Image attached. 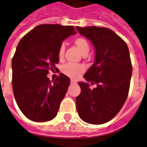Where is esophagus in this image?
<instances>
[{
	"mask_svg": "<svg viewBox=\"0 0 147 147\" xmlns=\"http://www.w3.org/2000/svg\"><path fill=\"white\" fill-rule=\"evenodd\" d=\"M71 84H76V80H71Z\"/></svg>",
	"mask_w": 147,
	"mask_h": 147,
	"instance_id": "obj_1",
	"label": "esophagus"
}]
</instances>
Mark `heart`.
Masks as SVG:
<instances>
[{"label": "heart", "instance_id": "obj_1", "mask_svg": "<svg viewBox=\"0 0 147 147\" xmlns=\"http://www.w3.org/2000/svg\"><path fill=\"white\" fill-rule=\"evenodd\" d=\"M75 45L77 47L79 51L82 53V55L88 53L89 51V43L85 38H77L75 39ZM64 51H65V47L64 45H61L58 51V55L59 59H63L64 55ZM84 67L80 64H76L72 63H66L62 67L61 71L62 72L66 75L67 76L71 78V79H76L78 78L80 74L84 71Z\"/></svg>", "mask_w": 147, "mask_h": 147}]
</instances>
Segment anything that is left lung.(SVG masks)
Wrapping results in <instances>:
<instances>
[{
    "mask_svg": "<svg viewBox=\"0 0 147 147\" xmlns=\"http://www.w3.org/2000/svg\"><path fill=\"white\" fill-rule=\"evenodd\" d=\"M78 32L93 44L95 62L79 82L80 94L76 98L80 117L87 123L100 125L115 117L128 96L132 64L128 47L121 38L109 28L76 26Z\"/></svg>",
    "mask_w": 147,
    "mask_h": 147,
    "instance_id": "left-lung-1",
    "label": "left lung"
}]
</instances>
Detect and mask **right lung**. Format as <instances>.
<instances>
[{
    "instance_id": "1",
    "label": "right lung",
    "mask_w": 147,
    "mask_h": 147,
    "mask_svg": "<svg viewBox=\"0 0 147 147\" xmlns=\"http://www.w3.org/2000/svg\"><path fill=\"white\" fill-rule=\"evenodd\" d=\"M76 34L73 26L43 24L20 40L12 59V85L16 102L28 119L43 122L55 118L70 85L63 73L53 81L49 71H58L62 42Z\"/></svg>"
}]
</instances>
